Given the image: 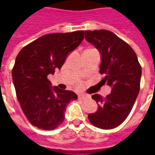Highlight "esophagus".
Returning <instances> with one entry per match:
<instances>
[{"mask_svg":"<svg viewBox=\"0 0 155 155\" xmlns=\"http://www.w3.org/2000/svg\"><path fill=\"white\" fill-rule=\"evenodd\" d=\"M87 95H85V94H79L78 95V99L80 100V101H84V100H86L87 99Z\"/></svg>","mask_w":155,"mask_h":155,"instance_id":"1","label":"esophagus"}]
</instances>
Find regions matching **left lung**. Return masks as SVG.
<instances>
[{
	"mask_svg": "<svg viewBox=\"0 0 155 155\" xmlns=\"http://www.w3.org/2000/svg\"><path fill=\"white\" fill-rule=\"evenodd\" d=\"M84 38L100 51V73L104 74V84L111 86L105 98L94 94L98 110L89 114L93 125L102 130H111L123 123L133 108L140 92L141 66L135 52L115 34L106 30L85 31Z\"/></svg>",
	"mask_w": 155,
	"mask_h": 155,
	"instance_id": "1",
	"label": "left lung"
}]
</instances>
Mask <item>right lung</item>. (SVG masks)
Segmentation results:
<instances>
[{
	"label": "right lung",
	"mask_w": 155,
	"mask_h": 155,
	"mask_svg": "<svg viewBox=\"0 0 155 155\" xmlns=\"http://www.w3.org/2000/svg\"><path fill=\"white\" fill-rule=\"evenodd\" d=\"M83 39L84 31L42 35L16 56L12 70L16 97L27 120L38 129L57 128L64 121L68 104L77 100L73 91L51 86L47 76L62 67Z\"/></svg>",
	"instance_id": "1"
}]
</instances>
